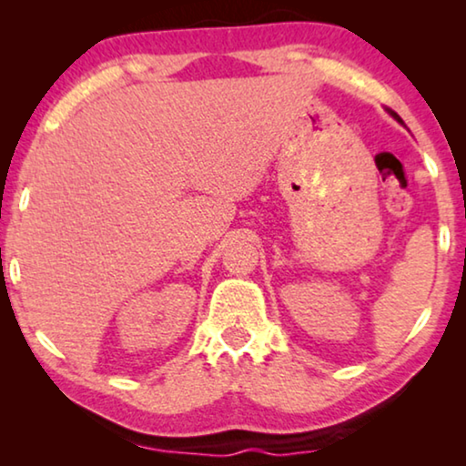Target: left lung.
Wrapping results in <instances>:
<instances>
[{"label": "left lung", "instance_id": "left-lung-1", "mask_svg": "<svg viewBox=\"0 0 466 466\" xmlns=\"http://www.w3.org/2000/svg\"><path fill=\"white\" fill-rule=\"evenodd\" d=\"M388 112H390V116H392L394 120H397V123H400V125H403V120H400V116H399V114H397V112H392V110H388Z\"/></svg>", "mask_w": 466, "mask_h": 466}]
</instances>
